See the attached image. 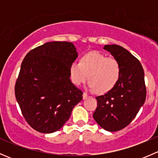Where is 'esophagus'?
<instances>
[{
  "mask_svg": "<svg viewBox=\"0 0 158 158\" xmlns=\"http://www.w3.org/2000/svg\"><path fill=\"white\" fill-rule=\"evenodd\" d=\"M82 97H83V99H86V98L89 97V95H87L86 92H84L83 95H82Z\"/></svg>",
  "mask_w": 158,
  "mask_h": 158,
  "instance_id": "34e87169",
  "label": "esophagus"
}]
</instances>
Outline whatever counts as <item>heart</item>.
Returning <instances> with one entry per match:
<instances>
[{
  "instance_id": "heart-1",
  "label": "heart",
  "mask_w": 158,
  "mask_h": 158,
  "mask_svg": "<svg viewBox=\"0 0 158 158\" xmlns=\"http://www.w3.org/2000/svg\"><path fill=\"white\" fill-rule=\"evenodd\" d=\"M121 66L113 57H106L98 51H90L81 56L80 63L73 62L69 66L73 83L80 85L88 79L89 87L98 93L111 90L120 78Z\"/></svg>"
}]
</instances>
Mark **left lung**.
<instances>
[{"mask_svg":"<svg viewBox=\"0 0 158 158\" xmlns=\"http://www.w3.org/2000/svg\"><path fill=\"white\" fill-rule=\"evenodd\" d=\"M104 49L118 61V82L104 95L97 96L95 122L109 131H120L131 122L146 99L144 73L139 60L118 45H106Z\"/></svg>","mask_w":158,"mask_h":158,"instance_id":"left-lung-1","label":"left lung"}]
</instances>
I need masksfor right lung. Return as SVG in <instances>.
Here are the masks:
<instances>
[{"mask_svg":"<svg viewBox=\"0 0 158 158\" xmlns=\"http://www.w3.org/2000/svg\"><path fill=\"white\" fill-rule=\"evenodd\" d=\"M70 42L46 43L30 50L21 63L15 96L30 127L41 133L61 128L83 92L70 80L69 66L77 58Z\"/></svg>","mask_w":158,"mask_h":158,"instance_id":"add662e5","label":"right lung"}]
</instances>
